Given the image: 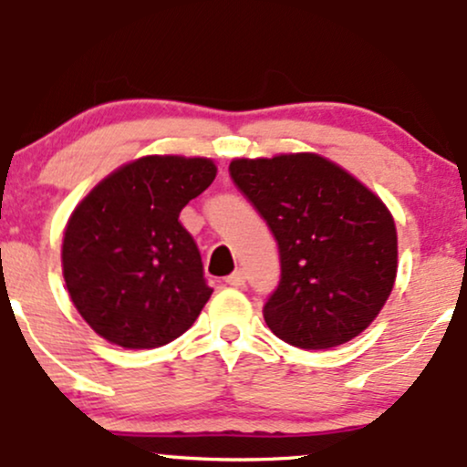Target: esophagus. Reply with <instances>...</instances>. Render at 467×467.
<instances>
[{
  "label": "esophagus",
  "mask_w": 467,
  "mask_h": 467,
  "mask_svg": "<svg viewBox=\"0 0 467 467\" xmlns=\"http://www.w3.org/2000/svg\"><path fill=\"white\" fill-rule=\"evenodd\" d=\"M226 283H228V285H233V287H241L245 283V275L241 270L233 272V275L226 276Z\"/></svg>",
  "instance_id": "34e87169"
}]
</instances>
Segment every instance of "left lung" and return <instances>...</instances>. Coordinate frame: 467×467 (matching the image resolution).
<instances>
[{"mask_svg": "<svg viewBox=\"0 0 467 467\" xmlns=\"http://www.w3.org/2000/svg\"><path fill=\"white\" fill-rule=\"evenodd\" d=\"M230 175L278 241L281 283L264 309L272 334L301 349L360 336L398 276V230L387 203L312 151L234 158Z\"/></svg>", "mask_w": 467, "mask_h": 467, "instance_id": "8db88e82", "label": "left lung"}]
</instances>
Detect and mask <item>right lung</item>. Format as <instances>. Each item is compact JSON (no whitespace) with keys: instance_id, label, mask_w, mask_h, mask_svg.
<instances>
[{"instance_id":"add662e5","label":"right lung","mask_w":467,"mask_h":467,"mask_svg":"<svg viewBox=\"0 0 467 467\" xmlns=\"http://www.w3.org/2000/svg\"><path fill=\"white\" fill-rule=\"evenodd\" d=\"M211 158L142 155L77 203L63 230L69 298L100 337L155 349L195 323L213 289L180 213L213 184Z\"/></svg>"}]
</instances>
